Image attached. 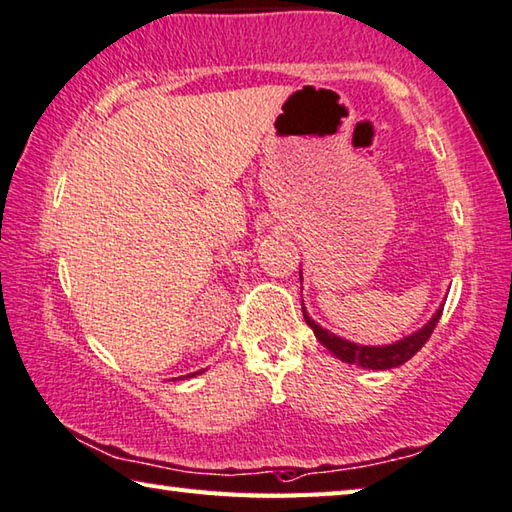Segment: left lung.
<instances>
[{
	"mask_svg": "<svg viewBox=\"0 0 512 512\" xmlns=\"http://www.w3.org/2000/svg\"><path fill=\"white\" fill-rule=\"evenodd\" d=\"M299 276H301V272H299ZM301 283H303V276H301ZM301 310H303V319H306V324L312 328V333H315L319 342L324 344L328 351L337 357V360H342L346 364H357V366H362V369H373V371L396 369V366L411 360V357H414L420 348L425 346L429 335L434 333L438 319H441V315H443V306H441L434 312L432 319H429L423 328L416 330V333L402 337L393 344L364 346V344L351 342V339H344L335 333H330V330H326V328H321L317 321L308 315L303 301H301Z\"/></svg>",
	"mask_w": 512,
	"mask_h": 512,
	"instance_id": "obj_1",
	"label": "left lung"
}]
</instances>
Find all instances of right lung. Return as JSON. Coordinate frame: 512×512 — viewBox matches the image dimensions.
Returning a JSON list of instances; mask_svg holds the SVG:
<instances>
[{
  "label": "right lung",
  "mask_w": 512,
  "mask_h": 512,
  "mask_svg": "<svg viewBox=\"0 0 512 512\" xmlns=\"http://www.w3.org/2000/svg\"><path fill=\"white\" fill-rule=\"evenodd\" d=\"M200 373H202V371H197V373H191V378H193V375H200ZM186 378H188V375H186ZM173 380H175V378H173Z\"/></svg>",
  "instance_id": "1"
}]
</instances>
